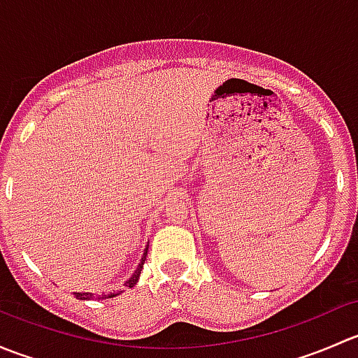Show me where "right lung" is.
Returning <instances> with one entry per match:
<instances>
[{
	"label": "right lung",
	"instance_id": "1",
	"mask_svg": "<svg viewBox=\"0 0 358 358\" xmlns=\"http://www.w3.org/2000/svg\"><path fill=\"white\" fill-rule=\"evenodd\" d=\"M147 249H149V248H147ZM147 249H145V252H143V258H142V262H140L138 268L135 270V273L131 275V279L126 280V284H124L126 287H133L136 282H138V277H140V273H142L143 263H145V258H147ZM74 296L78 299H93V298H95V294H93V292H74ZM112 296H115V294H109L107 298H112ZM102 298H106V296H102Z\"/></svg>",
	"mask_w": 358,
	"mask_h": 358
}]
</instances>
